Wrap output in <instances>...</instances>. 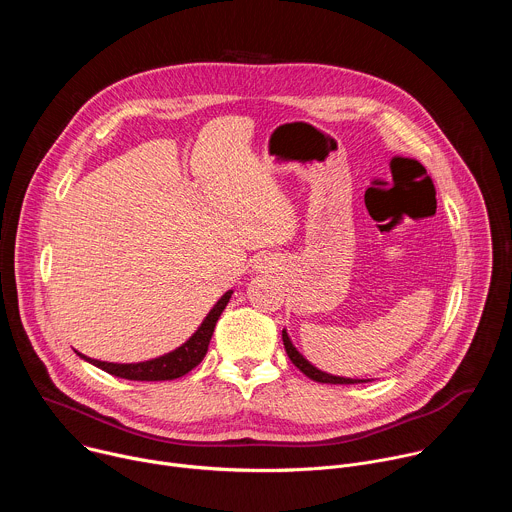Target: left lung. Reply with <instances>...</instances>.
<instances>
[{
  "mask_svg": "<svg viewBox=\"0 0 512 512\" xmlns=\"http://www.w3.org/2000/svg\"><path fill=\"white\" fill-rule=\"evenodd\" d=\"M281 338H283V346H285V352H287L289 360L294 362L296 367H298L306 377H310L312 381H318V383H330V385H356V383H367V381H362V379L334 377V375H330V373H324V371L316 369L314 364H312L310 360H306V358L298 352V348H296L294 344H291V340H289V336H287V332H285V330L281 332Z\"/></svg>",
  "mask_w": 512,
  "mask_h": 512,
  "instance_id": "left-lung-1",
  "label": "left lung"
}]
</instances>
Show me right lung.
Returning <instances> with one entry per match:
<instances>
[{"mask_svg":"<svg viewBox=\"0 0 512 512\" xmlns=\"http://www.w3.org/2000/svg\"><path fill=\"white\" fill-rule=\"evenodd\" d=\"M231 296H233V289H229L227 294L214 304V308L206 314V318L202 320L198 330L182 346H178L176 350H172L164 356L145 360V362H129V364L123 362V364H119V362L95 360V358H89L81 352H77V354L81 358H85L87 362L95 364V367H99L101 371H105L113 377H119V379H127V381H174V379L184 377L186 373H190L194 367H198V364L202 362V358L208 350L216 320L221 318V314L227 308Z\"/></svg>","mask_w":512,"mask_h":512,"instance_id":"right-lung-1","label":"right lung"}]
</instances>
